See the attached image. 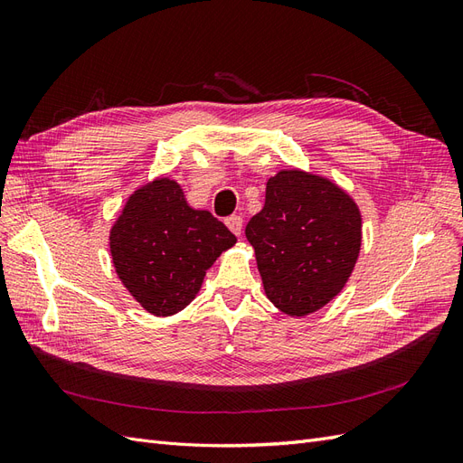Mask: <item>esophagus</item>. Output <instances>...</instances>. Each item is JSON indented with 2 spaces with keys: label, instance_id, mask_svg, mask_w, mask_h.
I'll return each mask as SVG.
<instances>
[{
  "label": "esophagus",
  "instance_id": "esophagus-1",
  "mask_svg": "<svg viewBox=\"0 0 463 463\" xmlns=\"http://www.w3.org/2000/svg\"><path fill=\"white\" fill-rule=\"evenodd\" d=\"M226 226L232 230V233H235L237 237L241 235V230H243V218L241 216H230L226 218Z\"/></svg>",
  "mask_w": 463,
  "mask_h": 463
}]
</instances>
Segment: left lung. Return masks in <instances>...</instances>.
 I'll return each instance as SVG.
<instances>
[{"label":"left lung","mask_w":463,"mask_h":463,"mask_svg":"<svg viewBox=\"0 0 463 463\" xmlns=\"http://www.w3.org/2000/svg\"><path fill=\"white\" fill-rule=\"evenodd\" d=\"M264 293L305 317L344 289L361 250L357 203L328 177L289 167L266 181V199L245 228Z\"/></svg>","instance_id":"8db88e82"}]
</instances>
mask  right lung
<instances>
[{
	"label": "right lung",
	"mask_w": 463,
	"mask_h": 463,
	"mask_svg": "<svg viewBox=\"0 0 463 463\" xmlns=\"http://www.w3.org/2000/svg\"><path fill=\"white\" fill-rule=\"evenodd\" d=\"M208 210L189 206L177 181L156 177L129 194L109 230L121 284L145 311L170 317L197 298L206 270L235 245Z\"/></svg>",
	"instance_id": "obj_1"
}]
</instances>
